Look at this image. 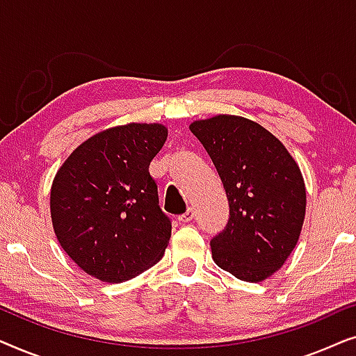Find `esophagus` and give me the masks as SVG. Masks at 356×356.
<instances>
[{"label": "esophagus", "mask_w": 356, "mask_h": 356, "mask_svg": "<svg viewBox=\"0 0 356 356\" xmlns=\"http://www.w3.org/2000/svg\"><path fill=\"white\" fill-rule=\"evenodd\" d=\"M193 217H194V212H193V209H188L186 212L181 213V216L178 217V220L181 222V223H188V222H191V220H193Z\"/></svg>", "instance_id": "esophagus-1"}]
</instances>
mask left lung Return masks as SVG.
Masks as SVG:
<instances>
[{
	"label": "left lung",
	"instance_id": "obj_1",
	"mask_svg": "<svg viewBox=\"0 0 356 356\" xmlns=\"http://www.w3.org/2000/svg\"><path fill=\"white\" fill-rule=\"evenodd\" d=\"M225 188L230 218L211 241L212 259L245 282H262L285 264L306 212L300 167L285 145L254 121L217 115L194 121Z\"/></svg>",
	"mask_w": 356,
	"mask_h": 356
}]
</instances>
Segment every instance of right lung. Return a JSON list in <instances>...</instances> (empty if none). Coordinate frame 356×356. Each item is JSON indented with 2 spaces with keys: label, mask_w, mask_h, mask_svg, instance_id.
Here are the masks:
<instances>
[{
  "label": "right lung",
  "mask_w": 356,
  "mask_h": 356,
  "mask_svg": "<svg viewBox=\"0 0 356 356\" xmlns=\"http://www.w3.org/2000/svg\"><path fill=\"white\" fill-rule=\"evenodd\" d=\"M159 123H129L82 143L56 172L51 222L66 254L102 282L120 284L162 259L172 222L149 165L167 140Z\"/></svg>",
  "instance_id": "1"
}]
</instances>
